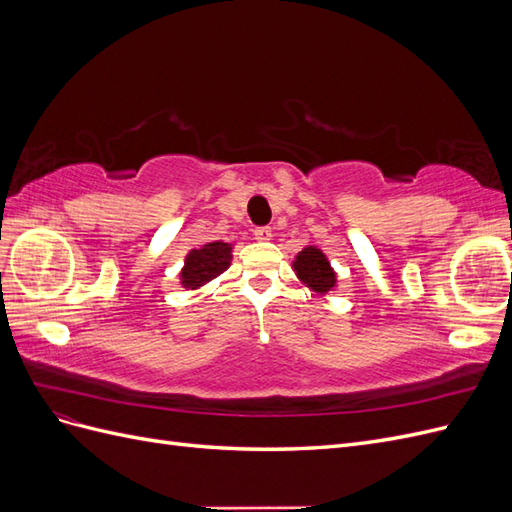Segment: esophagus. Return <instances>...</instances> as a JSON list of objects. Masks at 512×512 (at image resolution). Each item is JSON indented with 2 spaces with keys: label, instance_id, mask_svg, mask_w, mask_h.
Here are the masks:
<instances>
[{
  "label": "esophagus",
  "instance_id": "obj_1",
  "mask_svg": "<svg viewBox=\"0 0 512 512\" xmlns=\"http://www.w3.org/2000/svg\"><path fill=\"white\" fill-rule=\"evenodd\" d=\"M254 237L258 241H269L271 239V228L269 226H256L254 228Z\"/></svg>",
  "mask_w": 512,
  "mask_h": 512
}]
</instances>
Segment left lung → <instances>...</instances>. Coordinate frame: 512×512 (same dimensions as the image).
Masks as SVG:
<instances>
[{"label":"left lung","instance_id":"left-lung-1","mask_svg":"<svg viewBox=\"0 0 512 512\" xmlns=\"http://www.w3.org/2000/svg\"><path fill=\"white\" fill-rule=\"evenodd\" d=\"M294 271H297L299 280L316 292H329L335 286V273L329 265L327 256H324L318 247H305L297 254L294 260Z\"/></svg>","mask_w":512,"mask_h":512}]
</instances>
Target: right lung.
I'll return each instance as SVG.
<instances>
[{"mask_svg":"<svg viewBox=\"0 0 512 512\" xmlns=\"http://www.w3.org/2000/svg\"><path fill=\"white\" fill-rule=\"evenodd\" d=\"M230 250L232 247L222 241H213L200 247V250H192L188 256H185L181 284L185 288L194 290L213 280V277H218L230 265Z\"/></svg>","mask_w":512,"mask_h":512,"instance_id":"obj_1","label":"right lung"}]
</instances>
